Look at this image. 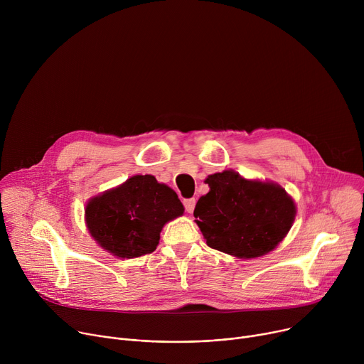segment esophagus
Instances as JSON below:
<instances>
[{
  "label": "esophagus",
  "mask_w": 364,
  "mask_h": 364,
  "mask_svg": "<svg viewBox=\"0 0 364 364\" xmlns=\"http://www.w3.org/2000/svg\"><path fill=\"white\" fill-rule=\"evenodd\" d=\"M183 204H184V209L187 213H193L194 205H196V198H186L183 201Z\"/></svg>",
  "instance_id": "1"
}]
</instances>
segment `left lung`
<instances>
[{
  "mask_svg": "<svg viewBox=\"0 0 364 364\" xmlns=\"http://www.w3.org/2000/svg\"><path fill=\"white\" fill-rule=\"evenodd\" d=\"M194 218L210 247L243 259L271 252L295 218L294 200L272 183L252 181L232 170L205 178Z\"/></svg>",
  "mask_w": 364,
  "mask_h": 364,
  "instance_id": "1",
  "label": "left lung"
}]
</instances>
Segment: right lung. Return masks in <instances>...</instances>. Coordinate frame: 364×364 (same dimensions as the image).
I'll list each match as a JSON object with an SVG mask.
<instances>
[{
  "label": "right lung",
  "mask_w": 364,
  "mask_h": 364,
  "mask_svg": "<svg viewBox=\"0 0 364 364\" xmlns=\"http://www.w3.org/2000/svg\"><path fill=\"white\" fill-rule=\"evenodd\" d=\"M183 212L178 196L146 174L92 198L85 213L92 237L103 249L131 259L157 249L163 226Z\"/></svg>",
  "instance_id": "right-lung-1"
}]
</instances>
